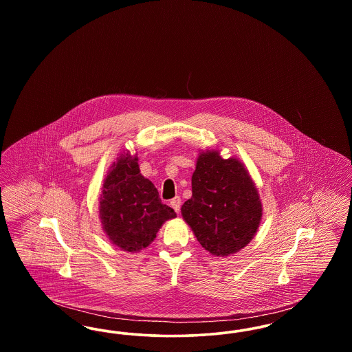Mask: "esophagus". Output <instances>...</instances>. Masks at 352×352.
I'll list each match as a JSON object with an SVG mask.
<instances>
[{
  "label": "esophagus",
  "mask_w": 352,
  "mask_h": 352,
  "mask_svg": "<svg viewBox=\"0 0 352 352\" xmlns=\"http://www.w3.org/2000/svg\"><path fill=\"white\" fill-rule=\"evenodd\" d=\"M181 198L179 197H175V198H173L171 201H170V206L174 208V211L175 212H179V210H181Z\"/></svg>",
  "instance_id": "34e87169"
}]
</instances>
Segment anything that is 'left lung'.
Returning <instances> with one entry per match:
<instances>
[{"mask_svg":"<svg viewBox=\"0 0 352 352\" xmlns=\"http://www.w3.org/2000/svg\"><path fill=\"white\" fill-rule=\"evenodd\" d=\"M191 186L192 197L181 212L201 247L218 257L247 247L260 226L263 204L245 165L221 158L218 151H201Z\"/></svg>","mask_w":352,"mask_h":352,"instance_id":"1","label":"left lung"}]
</instances>
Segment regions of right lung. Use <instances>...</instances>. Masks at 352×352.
I'll return each instance as SVG.
<instances>
[{
    "label": "right lung",
    "instance_id": "right-lung-1",
    "mask_svg": "<svg viewBox=\"0 0 352 352\" xmlns=\"http://www.w3.org/2000/svg\"><path fill=\"white\" fill-rule=\"evenodd\" d=\"M175 217L154 184L140 173L137 154H118L107 173L99 201V218L111 243L121 251H142L162 224Z\"/></svg>",
    "mask_w": 352,
    "mask_h": 352
}]
</instances>
